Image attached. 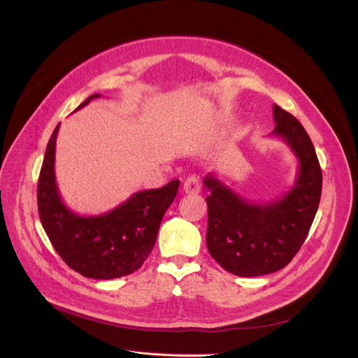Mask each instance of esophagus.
<instances>
[{"mask_svg": "<svg viewBox=\"0 0 358 358\" xmlns=\"http://www.w3.org/2000/svg\"><path fill=\"white\" fill-rule=\"evenodd\" d=\"M201 188V183L196 176L188 178L185 182H183V192L189 194V196H194V194H199Z\"/></svg>", "mask_w": 358, "mask_h": 358, "instance_id": "obj_1", "label": "esophagus"}]
</instances>
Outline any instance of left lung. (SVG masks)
Instances as JSON below:
<instances>
[{"label":"left lung","instance_id":"obj_1","mask_svg":"<svg viewBox=\"0 0 358 358\" xmlns=\"http://www.w3.org/2000/svg\"><path fill=\"white\" fill-rule=\"evenodd\" d=\"M276 127L270 136L282 138L299 159L289 191L276 200L251 203L209 173L204 178L208 203L209 254L227 272L252 278L284 268L306 241L315 218L322 173L308 133L291 113L273 104Z\"/></svg>","mask_w":358,"mask_h":358}]
</instances>
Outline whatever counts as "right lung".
<instances>
[{"instance_id":"obj_1","label":"right lung","mask_w":358,"mask_h":358,"mask_svg":"<svg viewBox=\"0 0 358 358\" xmlns=\"http://www.w3.org/2000/svg\"><path fill=\"white\" fill-rule=\"evenodd\" d=\"M99 96H88L76 110ZM59 125L49 138L37 185L43 229L66 264L86 278L115 279L136 272L152 251L162 216L178 194L179 180L134 192L101 215L74 213L62 201L57 187L55 146Z\"/></svg>"}]
</instances>
